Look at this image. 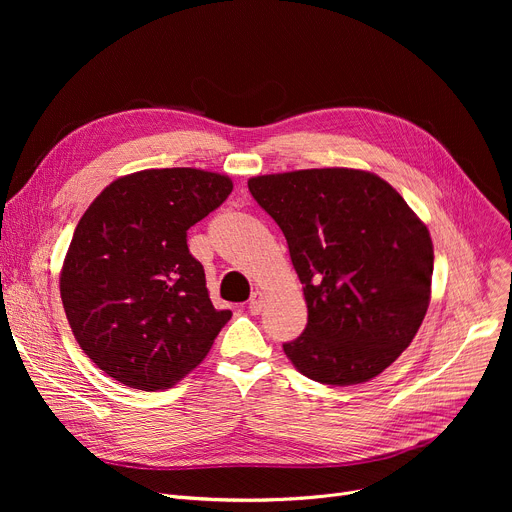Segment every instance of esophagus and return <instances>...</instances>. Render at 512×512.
Here are the masks:
<instances>
[{"instance_id": "esophagus-1", "label": "esophagus", "mask_w": 512, "mask_h": 512, "mask_svg": "<svg viewBox=\"0 0 512 512\" xmlns=\"http://www.w3.org/2000/svg\"><path fill=\"white\" fill-rule=\"evenodd\" d=\"M261 309H263V292H261V290H255V292L251 294V299H249V311H251L253 315H259Z\"/></svg>"}]
</instances>
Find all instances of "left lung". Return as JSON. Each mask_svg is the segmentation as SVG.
I'll list each match as a JSON object with an SVG mask.
<instances>
[{
  "instance_id": "8db88e82",
  "label": "left lung",
  "mask_w": 512,
  "mask_h": 512,
  "mask_svg": "<svg viewBox=\"0 0 512 512\" xmlns=\"http://www.w3.org/2000/svg\"><path fill=\"white\" fill-rule=\"evenodd\" d=\"M280 226L307 301L284 353L309 380L363 384L415 338L429 305L434 245L394 188L363 170L321 168L249 180Z\"/></svg>"
}]
</instances>
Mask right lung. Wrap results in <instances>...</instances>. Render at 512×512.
Here are the masks:
<instances>
[{
    "instance_id": "right-lung-1",
    "label": "right lung",
    "mask_w": 512,
    "mask_h": 512,
    "mask_svg": "<svg viewBox=\"0 0 512 512\" xmlns=\"http://www.w3.org/2000/svg\"><path fill=\"white\" fill-rule=\"evenodd\" d=\"M232 180L195 168L114 180L80 218L60 276L68 324L110 378L166 390L195 369L228 324L205 286L186 230L218 209Z\"/></svg>"
}]
</instances>
